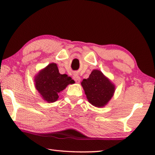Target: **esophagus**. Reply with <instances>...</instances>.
Instances as JSON below:
<instances>
[{"label":"esophagus","mask_w":155,"mask_h":155,"mask_svg":"<svg viewBox=\"0 0 155 155\" xmlns=\"http://www.w3.org/2000/svg\"><path fill=\"white\" fill-rule=\"evenodd\" d=\"M73 79L74 80V81H75V82L76 83H80V80H81L80 77V76L78 75H77V74L73 75Z\"/></svg>","instance_id":"esophagus-1"}]
</instances>
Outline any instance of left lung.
<instances>
[{"mask_svg": "<svg viewBox=\"0 0 155 155\" xmlns=\"http://www.w3.org/2000/svg\"><path fill=\"white\" fill-rule=\"evenodd\" d=\"M81 84L88 101L98 107L106 105L115 91L114 86L99 70L93 71L88 79H84Z\"/></svg>", "mask_w": 155, "mask_h": 155, "instance_id": "8db88e82", "label": "left lung"}]
</instances>
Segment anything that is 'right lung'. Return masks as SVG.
<instances>
[{"label":"right lung","mask_w":155,"mask_h":155,"mask_svg":"<svg viewBox=\"0 0 155 155\" xmlns=\"http://www.w3.org/2000/svg\"><path fill=\"white\" fill-rule=\"evenodd\" d=\"M35 83L37 90L43 99L50 103L56 101L60 92L73 83V80L67 74H61L56 64L51 63L36 76Z\"/></svg>","instance_id":"right-lung-1"}]
</instances>
